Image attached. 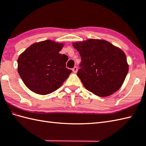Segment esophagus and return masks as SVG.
<instances>
[{"instance_id":"obj_1","label":"esophagus","mask_w":146,"mask_h":146,"mask_svg":"<svg viewBox=\"0 0 146 146\" xmlns=\"http://www.w3.org/2000/svg\"><path fill=\"white\" fill-rule=\"evenodd\" d=\"M72 71H73V72L75 73H77V71H78V68H77L76 66H75V67H74V68H73V69H72Z\"/></svg>"}]
</instances>
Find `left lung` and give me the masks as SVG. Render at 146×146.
<instances>
[{
    "label": "left lung",
    "instance_id": "left-lung-1",
    "mask_svg": "<svg viewBox=\"0 0 146 146\" xmlns=\"http://www.w3.org/2000/svg\"><path fill=\"white\" fill-rule=\"evenodd\" d=\"M81 56L77 73L85 88L99 97H107L122 85L129 71L122 49L105 40L90 39L73 43Z\"/></svg>",
    "mask_w": 146,
    "mask_h": 146
}]
</instances>
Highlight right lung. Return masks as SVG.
Here are the masks:
<instances>
[{"instance_id": "obj_1", "label": "right lung", "mask_w": 146, "mask_h": 146, "mask_svg": "<svg viewBox=\"0 0 146 146\" xmlns=\"http://www.w3.org/2000/svg\"><path fill=\"white\" fill-rule=\"evenodd\" d=\"M63 47V43L46 40L31 45L20 54L18 73L30 90L49 94L68 78L72 71L66 68L67 56L59 53Z\"/></svg>"}]
</instances>
